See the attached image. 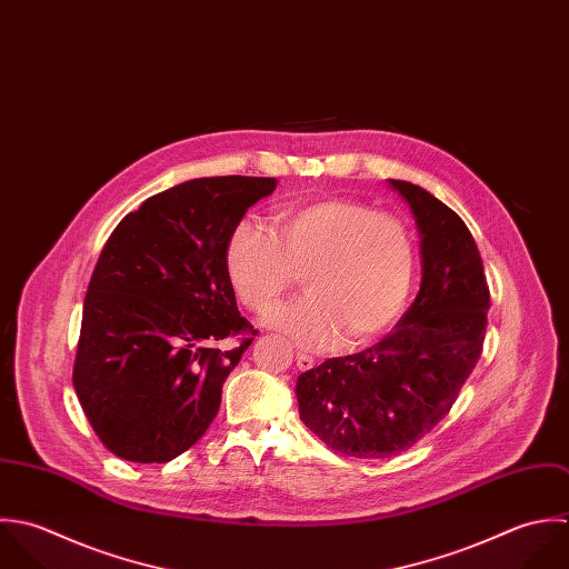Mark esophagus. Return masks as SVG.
Wrapping results in <instances>:
<instances>
[{
	"instance_id": "esophagus-1",
	"label": "esophagus",
	"mask_w": 569,
	"mask_h": 569,
	"mask_svg": "<svg viewBox=\"0 0 569 569\" xmlns=\"http://www.w3.org/2000/svg\"><path fill=\"white\" fill-rule=\"evenodd\" d=\"M296 365H298L300 371H309V369H313L316 360H313L311 356H307V353H298V356H296Z\"/></svg>"
}]
</instances>
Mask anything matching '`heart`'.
I'll use <instances>...</instances> for the list:
<instances>
[{
	"mask_svg": "<svg viewBox=\"0 0 569 569\" xmlns=\"http://www.w3.org/2000/svg\"><path fill=\"white\" fill-rule=\"evenodd\" d=\"M238 300L269 313L302 273L305 296L269 325L305 349L362 345L403 311L417 271L412 231L397 216L347 198L296 202L271 216V233L238 222L224 244Z\"/></svg>",
	"mask_w": 569,
	"mask_h": 569,
	"instance_id": "1",
	"label": "heart"
}]
</instances>
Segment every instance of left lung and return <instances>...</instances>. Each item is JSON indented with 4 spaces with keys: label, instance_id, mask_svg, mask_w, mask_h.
Masks as SVG:
<instances>
[{
    "label": "left lung",
    "instance_id": "obj_1",
    "mask_svg": "<svg viewBox=\"0 0 569 569\" xmlns=\"http://www.w3.org/2000/svg\"><path fill=\"white\" fill-rule=\"evenodd\" d=\"M421 238V284L397 327L371 349L331 358L296 383L300 419L329 448L392 457L452 408L486 340L490 291L466 222L430 191L392 181Z\"/></svg>",
    "mask_w": 569,
    "mask_h": 569
}]
</instances>
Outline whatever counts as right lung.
<instances>
[{"label":"right lung","instance_id":"add662e5","mask_svg":"<svg viewBox=\"0 0 569 569\" xmlns=\"http://www.w3.org/2000/svg\"><path fill=\"white\" fill-rule=\"evenodd\" d=\"M276 179L209 177L150 196L92 271L72 383L103 446L166 463L213 421L227 376L256 336L224 273V244ZM247 332L231 352L214 342Z\"/></svg>","mask_w":569,"mask_h":569}]
</instances>
